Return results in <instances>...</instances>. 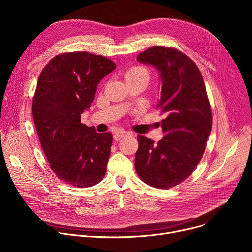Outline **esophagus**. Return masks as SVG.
<instances>
[{
	"label": "esophagus",
	"instance_id": "1",
	"mask_svg": "<svg viewBox=\"0 0 252 252\" xmlns=\"http://www.w3.org/2000/svg\"><path fill=\"white\" fill-rule=\"evenodd\" d=\"M115 134H116L117 137H125V136L130 135V133L128 131H126V130H118V131H116Z\"/></svg>",
	"mask_w": 252,
	"mask_h": 252
}]
</instances>
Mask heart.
Returning a JSON list of instances; mask_svg holds the SVG:
<instances>
[{
    "instance_id": "heart-1",
    "label": "heart",
    "mask_w": 252,
    "mask_h": 252,
    "mask_svg": "<svg viewBox=\"0 0 252 252\" xmlns=\"http://www.w3.org/2000/svg\"><path fill=\"white\" fill-rule=\"evenodd\" d=\"M125 79L126 82L133 81V80H145L149 82L150 80V73L149 70L143 66H134L126 70L125 74Z\"/></svg>"
}]
</instances>
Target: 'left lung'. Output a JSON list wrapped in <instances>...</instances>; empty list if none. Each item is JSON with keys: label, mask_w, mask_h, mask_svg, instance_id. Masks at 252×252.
I'll use <instances>...</instances> for the list:
<instances>
[{"label": "left lung", "mask_w": 252, "mask_h": 252, "mask_svg": "<svg viewBox=\"0 0 252 252\" xmlns=\"http://www.w3.org/2000/svg\"><path fill=\"white\" fill-rule=\"evenodd\" d=\"M136 60L158 69L161 92L157 109L165 118L164 136L157 145L137 135L134 166L142 182L167 189L186 181L203 156L212 125L210 103L197 65L181 51L152 47Z\"/></svg>", "instance_id": "left-lung-1"}]
</instances>
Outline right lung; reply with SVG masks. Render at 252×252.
<instances>
[{
  "instance_id": "obj_1",
  "label": "right lung",
  "mask_w": 252,
  "mask_h": 252,
  "mask_svg": "<svg viewBox=\"0 0 252 252\" xmlns=\"http://www.w3.org/2000/svg\"><path fill=\"white\" fill-rule=\"evenodd\" d=\"M117 64L87 52L58 55L44 67L32 103V119L50 166L75 188L98 184L106 171L113 134L81 123L100 80Z\"/></svg>"
}]
</instances>
